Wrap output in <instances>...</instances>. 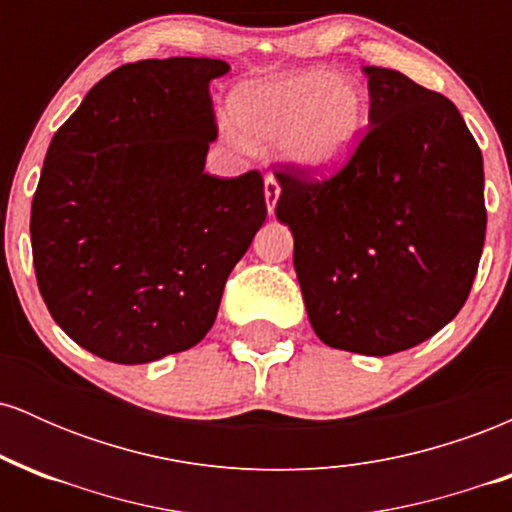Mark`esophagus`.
<instances>
[{
  "instance_id": "obj_1",
  "label": "esophagus",
  "mask_w": 512,
  "mask_h": 512,
  "mask_svg": "<svg viewBox=\"0 0 512 512\" xmlns=\"http://www.w3.org/2000/svg\"><path fill=\"white\" fill-rule=\"evenodd\" d=\"M279 195H281L279 182H276L274 175H267V178H264V202H267L269 216H274V209H276V202H279Z\"/></svg>"
}]
</instances>
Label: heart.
I'll use <instances>...</instances> for the list:
<instances>
[{
	"instance_id": "heart-1",
	"label": "heart",
	"mask_w": 512,
	"mask_h": 512,
	"mask_svg": "<svg viewBox=\"0 0 512 512\" xmlns=\"http://www.w3.org/2000/svg\"><path fill=\"white\" fill-rule=\"evenodd\" d=\"M228 108L241 132L228 129L233 144L281 139L286 161L313 175L342 168L368 125L363 86L330 69H303L238 86Z\"/></svg>"
}]
</instances>
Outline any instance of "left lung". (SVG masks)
<instances>
[{
    "label": "left lung",
    "instance_id": "8db88e82",
    "mask_svg": "<svg viewBox=\"0 0 512 512\" xmlns=\"http://www.w3.org/2000/svg\"><path fill=\"white\" fill-rule=\"evenodd\" d=\"M368 76V134L325 182L276 173V219L317 337L390 356L462 310L486 238L484 158L460 110L385 67Z\"/></svg>",
    "mask_w": 512,
    "mask_h": 512
}]
</instances>
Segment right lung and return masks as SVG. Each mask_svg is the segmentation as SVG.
<instances>
[{
  "label": "right lung",
  "instance_id": "right-lung-1",
  "mask_svg": "<svg viewBox=\"0 0 512 512\" xmlns=\"http://www.w3.org/2000/svg\"><path fill=\"white\" fill-rule=\"evenodd\" d=\"M223 60H142L57 129L31 207L38 289L81 349L125 366L202 342L267 219L257 170L204 173Z\"/></svg>",
  "mask_w": 512,
  "mask_h": 512
}]
</instances>
